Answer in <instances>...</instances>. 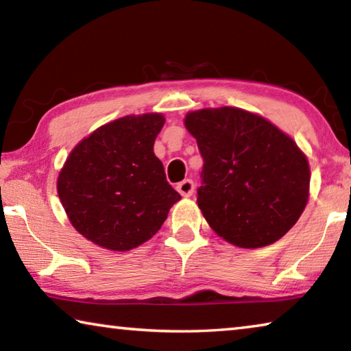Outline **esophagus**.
Masks as SVG:
<instances>
[{
    "label": "esophagus",
    "instance_id": "34e87169",
    "mask_svg": "<svg viewBox=\"0 0 351 351\" xmlns=\"http://www.w3.org/2000/svg\"><path fill=\"white\" fill-rule=\"evenodd\" d=\"M176 190L182 195L184 198L190 197V195H192L193 190H195L193 181H192V180H184V181H181V182L176 186Z\"/></svg>",
    "mask_w": 351,
    "mask_h": 351
}]
</instances>
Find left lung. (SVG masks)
I'll return each instance as SVG.
<instances>
[{"mask_svg":"<svg viewBox=\"0 0 351 351\" xmlns=\"http://www.w3.org/2000/svg\"><path fill=\"white\" fill-rule=\"evenodd\" d=\"M184 125L204 159L197 203L213 232L246 249L280 240L310 197V164L295 141L235 106L190 111Z\"/></svg>","mask_w":351,"mask_h":351,"instance_id":"obj_1","label":"left lung"}]
</instances>
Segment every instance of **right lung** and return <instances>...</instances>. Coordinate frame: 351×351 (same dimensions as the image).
I'll list each match as a JSON object with an SVG mask.
<instances>
[{"instance_id": "1", "label": "right lung", "mask_w": 351, "mask_h": 351, "mask_svg": "<svg viewBox=\"0 0 351 351\" xmlns=\"http://www.w3.org/2000/svg\"><path fill=\"white\" fill-rule=\"evenodd\" d=\"M161 112L105 123L77 144L58 173L57 193L80 235L110 251L150 240L181 195L153 152Z\"/></svg>"}]
</instances>
